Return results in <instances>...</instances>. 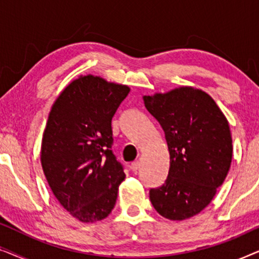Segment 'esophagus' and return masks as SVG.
I'll return each instance as SVG.
<instances>
[{"label": "esophagus", "mask_w": 259, "mask_h": 259, "mask_svg": "<svg viewBox=\"0 0 259 259\" xmlns=\"http://www.w3.org/2000/svg\"><path fill=\"white\" fill-rule=\"evenodd\" d=\"M139 167H140V162L139 161H133L132 164H131V166H130V168L132 169L133 172H137L138 169H139Z\"/></svg>", "instance_id": "esophagus-1"}]
</instances>
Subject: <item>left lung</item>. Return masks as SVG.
<instances>
[{
    "instance_id": "8db88e82",
    "label": "left lung",
    "mask_w": 259,
    "mask_h": 259,
    "mask_svg": "<svg viewBox=\"0 0 259 259\" xmlns=\"http://www.w3.org/2000/svg\"><path fill=\"white\" fill-rule=\"evenodd\" d=\"M143 99L169 152L167 179L151 189V203L162 217L185 221L211 203L228 176L233 151L228 119L210 95L191 86Z\"/></svg>"
}]
</instances>
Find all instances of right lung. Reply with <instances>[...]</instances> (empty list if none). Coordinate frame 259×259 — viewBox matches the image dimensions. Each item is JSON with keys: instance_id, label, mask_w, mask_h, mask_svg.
<instances>
[{"instance_id": "1", "label": "right lung", "mask_w": 259, "mask_h": 259, "mask_svg": "<svg viewBox=\"0 0 259 259\" xmlns=\"http://www.w3.org/2000/svg\"><path fill=\"white\" fill-rule=\"evenodd\" d=\"M128 93L126 84L80 75L49 112L41 143L42 169L61 206L82 223L111 213L126 177L111 150V123Z\"/></svg>"}]
</instances>
